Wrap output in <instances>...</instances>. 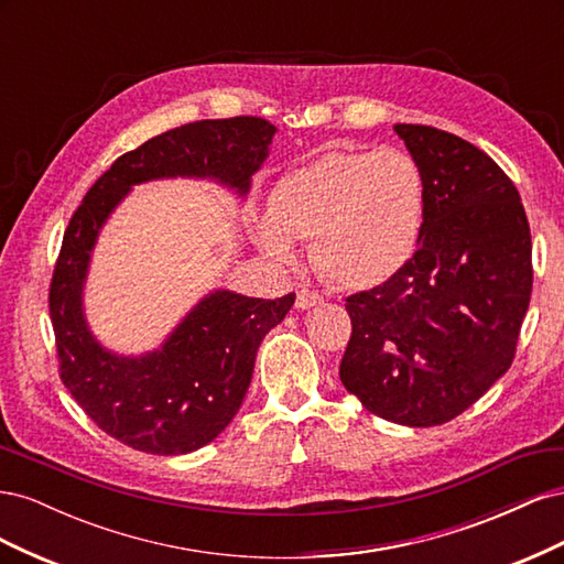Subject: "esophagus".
<instances>
[{
  "instance_id": "1",
  "label": "esophagus",
  "mask_w": 564,
  "mask_h": 564,
  "mask_svg": "<svg viewBox=\"0 0 564 564\" xmlns=\"http://www.w3.org/2000/svg\"><path fill=\"white\" fill-rule=\"evenodd\" d=\"M324 299L317 292H308V289H301L296 294V308L299 311H311L315 305H319Z\"/></svg>"
}]
</instances>
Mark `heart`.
Listing matches in <instances>:
<instances>
[{
	"instance_id": "1",
	"label": "heart",
	"mask_w": 564,
	"mask_h": 564,
	"mask_svg": "<svg viewBox=\"0 0 564 564\" xmlns=\"http://www.w3.org/2000/svg\"><path fill=\"white\" fill-rule=\"evenodd\" d=\"M429 183L402 150H329L284 174L270 212L253 220L259 247L278 263L299 261L313 240L317 268L350 289L379 286L419 251Z\"/></svg>"
}]
</instances>
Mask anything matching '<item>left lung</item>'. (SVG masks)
I'll return each instance as SVG.
<instances>
[{"instance_id": "1", "label": "left lung", "mask_w": 564, "mask_h": 564, "mask_svg": "<svg viewBox=\"0 0 564 564\" xmlns=\"http://www.w3.org/2000/svg\"><path fill=\"white\" fill-rule=\"evenodd\" d=\"M429 183L419 251L348 299L340 383L367 412L429 429L480 400L513 362L532 296V235L518 187L487 152L423 124L392 127Z\"/></svg>"}]
</instances>
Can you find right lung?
Returning a JSON list of instances; mask_svg holds the SVG:
<instances>
[{
  "label": "right lung",
  "mask_w": 564,
  "mask_h": 564,
  "mask_svg": "<svg viewBox=\"0 0 564 564\" xmlns=\"http://www.w3.org/2000/svg\"><path fill=\"white\" fill-rule=\"evenodd\" d=\"M275 133L261 117L202 119L160 133L117 158L70 218L48 292L61 379L98 429L122 445L178 456L224 433L242 406L261 340L296 294L265 301L214 289L158 348L115 352L100 344L84 313L98 235L131 187L148 181H214L247 197Z\"/></svg>",
  "instance_id": "obj_1"
}]
</instances>
